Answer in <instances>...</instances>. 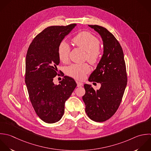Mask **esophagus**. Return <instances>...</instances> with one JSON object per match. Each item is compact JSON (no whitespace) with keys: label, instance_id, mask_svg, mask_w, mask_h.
<instances>
[{"label":"esophagus","instance_id":"34e87169","mask_svg":"<svg viewBox=\"0 0 151 151\" xmlns=\"http://www.w3.org/2000/svg\"><path fill=\"white\" fill-rule=\"evenodd\" d=\"M76 83H77V86H78V87H79V86H83V83H82V82H81L76 81Z\"/></svg>","mask_w":151,"mask_h":151}]
</instances>
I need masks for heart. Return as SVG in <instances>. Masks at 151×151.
<instances>
[{
    "label": "heart",
    "instance_id": "heart-1",
    "mask_svg": "<svg viewBox=\"0 0 151 151\" xmlns=\"http://www.w3.org/2000/svg\"><path fill=\"white\" fill-rule=\"evenodd\" d=\"M74 43L86 52V59L91 63H95L99 59L101 50L99 46V41L97 37L88 32H82L73 39ZM70 46L66 42H62L58 47V56L62 62H66L69 59ZM91 70L88 64H72L66 69L69 76L79 80L85 78Z\"/></svg>",
    "mask_w": 151,
    "mask_h": 151
}]
</instances>
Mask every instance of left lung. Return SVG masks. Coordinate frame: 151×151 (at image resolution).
I'll use <instances>...</instances> for the list:
<instances>
[{
	"instance_id": "left-lung-1",
	"label": "left lung",
	"mask_w": 151,
	"mask_h": 151,
	"mask_svg": "<svg viewBox=\"0 0 151 151\" xmlns=\"http://www.w3.org/2000/svg\"><path fill=\"white\" fill-rule=\"evenodd\" d=\"M88 26L101 36L104 46L102 58L88 81L99 82L101 86L95 91L91 85L85 84L82 99L89 118L104 122L116 112L121 102L127 84L126 65L123 50L115 36L104 27Z\"/></svg>"
}]
</instances>
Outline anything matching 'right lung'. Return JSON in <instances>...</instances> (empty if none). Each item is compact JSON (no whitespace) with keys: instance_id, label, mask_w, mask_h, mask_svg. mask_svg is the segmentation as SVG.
<instances>
[{"instance_id":"obj_1","label":"right lung","mask_w":151,"mask_h":151,"mask_svg":"<svg viewBox=\"0 0 151 151\" xmlns=\"http://www.w3.org/2000/svg\"><path fill=\"white\" fill-rule=\"evenodd\" d=\"M76 26L71 24L46 28L35 37L27 52L25 83L36 114L46 123H55L62 118L65 102L77 86L68 76L59 85L53 82L60 63L59 46Z\"/></svg>"}]
</instances>
